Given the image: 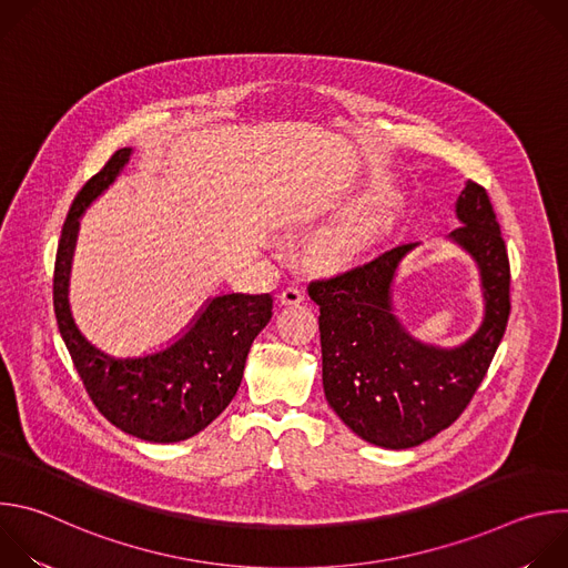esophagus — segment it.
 I'll list each match as a JSON object with an SVG mask.
<instances>
[{
	"instance_id": "1",
	"label": "esophagus",
	"mask_w": 568,
	"mask_h": 568,
	"mask_svg": "<svg viewBox=\"0 0 568 568\" xmlns=\"http://www.w3.org/2000/svg\"><path fill=\"white\" fill-rule=\"evenodd\" d=\"M278 301H281V305H298V303L305 301V292H303V287H298V285H287V287L278 294Z\"/></svg>"
}]
</instances>
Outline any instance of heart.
<instances>
[{
    "label": "heart",
    "mask_w": 568,
    "mask_h": 568,
    "mask_svg": "<svg viewBox=\"0 0 568 568\" xmlns=\"http://www.w3.org/2000/svg\"><path fill=\"white\" fill-rule=\"evenodd\" d=\"M399 209V189L390 182L373 186L353 202L318 240V256L331 265H346L362 256L386 233Z\"/></svg>",
    "instance_id": "obj_1"
}]
</instances>
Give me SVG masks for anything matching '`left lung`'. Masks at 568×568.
<instances>
[{
    "label": "left lung",
    "mask_w": 568,
    "mask_h": 568,
    "mask_svg": "<svg viewBox=\"0 0 568 568\" xmlns=\"http://www.w3.org/2000/svg\"><path fill=\"white\" fill-rule=\"evenodd\" d=\"M463 226L447 240L478 267L483 318L463 344L416 339L395 314L393 285L420 242L307 287L318 305L323 390L333 412L362 440L409 449L447 429L469 404L506 333L510 263L490 197L467 182L456 200Z\"/></svg>",
    "instance_id": "obj_1"
}]
</instances>
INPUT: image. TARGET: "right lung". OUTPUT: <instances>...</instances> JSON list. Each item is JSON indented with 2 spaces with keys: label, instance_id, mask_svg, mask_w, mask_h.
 <instances>
[{
  "label": "right lung",
  "instance_id": "add662e5",
  "mask_svg": "<svg viewBox=\"0 0 568 568\" xmlns=\"http://www.w3.org/2000/svg\"><path fill=\"white\" fill-rule=\"evenodd\" d=\"M132 148L112 154L75 195L62 224L53 272V307L62 342L97 409L121 432L148 443H180L209 427L233 399L250 348L272 318L270 294H217L169 346L114 357L78 331L69 274L80 217L121 175Z\"/></svg>",
  "mask_w": 568,
  "mask_h": 568
}]
</instances>
